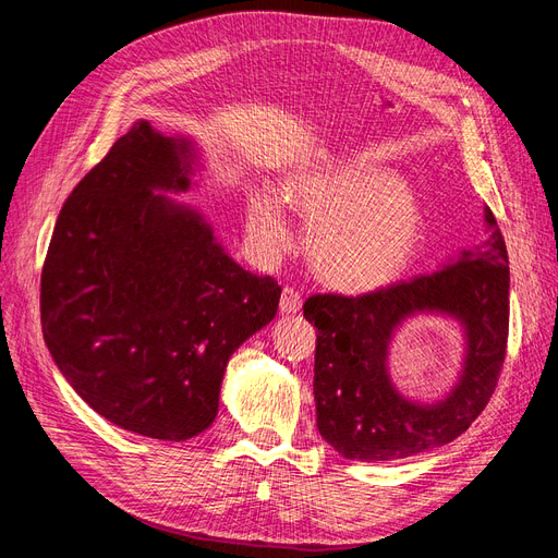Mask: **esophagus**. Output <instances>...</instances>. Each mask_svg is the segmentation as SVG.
I'll list each match as a JSON object with an SVG mask.
<instances>
[{"mask_svg":"<svg viewBox=\"0 0 558 558\" xmlns=\"http://www.w3.org/2000/svg\"><path fill=\"white\" fill-rule=\"evenodd\" d=\"M279 310L283 314H295L302 310V295L293 289V286H283L281 300H279Z\"/></svg>","mask_w":558,"mask_h":558,"instance_id":"esophagus-1","label":"esophagus"}]
</instances>
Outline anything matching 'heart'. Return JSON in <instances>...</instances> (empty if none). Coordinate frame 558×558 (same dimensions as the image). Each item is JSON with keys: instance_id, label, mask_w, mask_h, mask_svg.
<instances>
[{"instance_id": "b5f03b06", "label": "heart", "mask_w": 558, "mask_h": 558, "mask_svg": "<svg viewBox=\"0 0 558 558\" xmlns=\"http://www.w3.org/2000/svg\"><path fill=\"white\" fill-rule=\"evenodd\" d=\"M310 226L307 258L337 291L365 293L402 275L421 238L418 202L408 185L377 165L330 162L298 172L283 191ZM248 232L265 251L291 244V221L275 191L248 202Z\"/></svg>"}]
</instances>
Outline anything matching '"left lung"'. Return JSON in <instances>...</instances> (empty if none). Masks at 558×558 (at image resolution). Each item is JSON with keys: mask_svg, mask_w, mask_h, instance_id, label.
<instances>
[{"mask_svg": "<svg viewBox=\"0 0 558 558\" xmlns=\"http://www.w3.org/2000/svg\"><path fill=\"white\" fill-rule=\"evenodd\" d=\"M486 240L459 260L410 281L363 295L316 293L305 318L318 328L314 356L316 426L351 461H396L442 447L470 428L492 400L508 351L510 267L492 209L484 207ZM418 311L459 317L469 351L460 384L440 403L400 397L385 359L392 330Z\"/></svg>", "mask_w": 558, "mask_h": 558, "instance_id": "left-lung-1", "label": "left lung"}]
</instances>
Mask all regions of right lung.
Returning <instances> with one entry per match:
<instances>
[{
  "instance_id": "add662e5",
  "label": "right lung",
  "mask_w": 558,
  "mask_h": 558,
  "mask_svg": "<svg viewBox=\"0 0 558 558\" xmlns=\"http://www.w3.org/2000/svg\"><path fill=\"white\" fill-rule=\"evenodd\" d=\"M193 148L134 123L64 199L41 269V328L64 379L111 424L181 442L207 430L234 349L281 286L234 263L156 191H185Z\"/></svg>"
}]
</instances>
